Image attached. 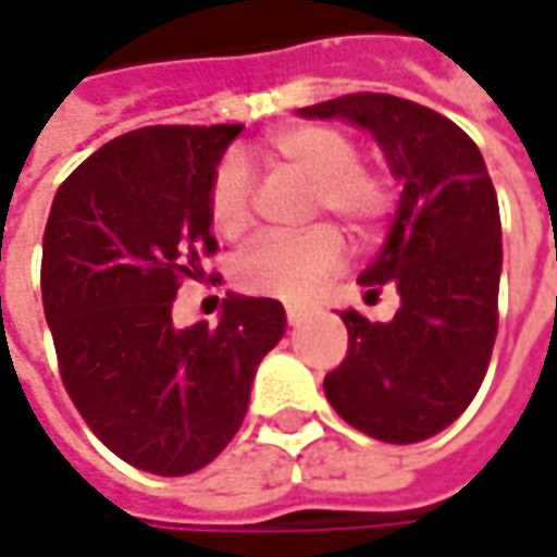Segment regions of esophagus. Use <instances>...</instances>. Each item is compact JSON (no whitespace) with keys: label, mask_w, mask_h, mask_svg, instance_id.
Instances as JSON below:
<instances>
[{"label":"esophagus","mask_w":557,"mask_h":557,"mask_svg":"<svg viewBox=\"0 0 557 557\" xmlns=\"http://www.w3.org/2000/svg\"><path fill=\"white\" fill-rule=\"evenodd\" d=\"M285 315H288V325H300V322H304V315H307V310L288 304V307H285Z\"/></svg>","instance_id":"34e87169"}]
</instances>
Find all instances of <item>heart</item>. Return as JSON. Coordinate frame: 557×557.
<instances>
[{
	"instance_id": "obj_1",
	"label": "heart",
	"mask_w": 557,
	"mask_h": 557,
	"mask_svg": "<svg viewBox=\"0 0 557 557\" xmlns=\"http://www.w3.org/2000/svg\"><path fill=\"white\" fill-rule=\"evenodd\" d=\"M267 161L310 183V216L332 213L354 235H372L394 210V185L384 173L362 166L356 141L325 123L294 126L267 145ZM213 232L238 242L253 223V188L235 158L220 163L210 183ZM344 257L341 235L332 225H312L300 235H267L247 247L235 263V282L250 294L282 300L307 297L319 278L337 269Z\"/></svg>"
}]
</instances>
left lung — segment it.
<instances>
[{"label": "left lung", "mask_w": 557, "mask_h": 557, "mask_svg": "<svg viewBox=\"0 0 557 557\" xmlns=\"http://www.w3.org/2000/svg\"><path fill=\"white\" fill-rule=\"evenodd\" d=\"M369 129L403 183L381 253L359 275L394 285L391 322L341 312L347 359L325 374L334 412L384 443L440 434L481 391L499 329L503 223L471 136L449 117L384 92H350L297 111Z\"/></svg>", "instance_id": "left-lung-1"}]
</instances>
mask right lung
I'll list each match as a JSON object with an SVG mask.
<instances>
[{
	"label": "right lung",
	"instance_id": "right-lung-1",
	"mask_svg": "<svg viewBox=\"0 0 557 557\" xmlns=\"http://www.w3.org/2000/svg\"><path fill=\"white\" fill-rule=\"evenodd\" d=\"M242 123L145 126L61 183L42 235V310L64 391L114 456L183 478L238 434L260 359L285 334L272 297L223 300L216 329L173 325L183 278L216 250L210 183Z\"/></svg>",
	"mask_w": 557,
	"mask_h": 557
}]
</instances>
